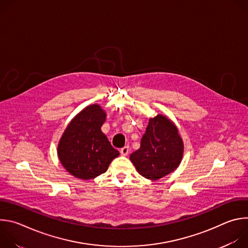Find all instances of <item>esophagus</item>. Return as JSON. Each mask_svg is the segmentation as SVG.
<instances>
[{
    "mask_svg": "<svg viewBox=\"0 0 248 248\" xmlns=\"http://www.w3.org/2000/svg\"><path fill=\"white\" fill-rule=\"evenodd\" d=\"M129 153V147L128 146H124L121 149V154L124 156H126Z\"/></svg>",
    "mask_w": 248,
    "mask_h": 248,
    "instance_id": "34e87169",
    "label": "esophagus"
}]
</instances>
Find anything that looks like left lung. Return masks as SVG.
<instances>
[{
    "label": "left lung",
    "mask_w": 248,
    "mask_h": 248,
    "mask_svg": "<svg viewBox=\"0 0 248 248\" xmlns=\"http://www.w3.org/2000/svg\"><path fill=\"white\" fill-rule=\"evenodd\" d=\"M183 154L184 143L178 128L168 118L158 115L149 120L140 148L129 159L141 175L156 181L178 168Z\"/></svg>",
    "instance_id": "obj_1"
}]
</instances>
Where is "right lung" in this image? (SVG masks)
Segmentation results:
<instances>
[{"label":"right lung","instance_id":"right-lung-1","mask_svg":"<svg viewBox=\"0 0 248 248\" xmlns=\"http://www.w3.org/2000/svg\"><path fill=\"white\" fill-rule=\"evenodd\" d=\"M105 119L106 114L99 105L88 106L69 123L60 140L59 159L76 178H96L120 155L101 131Z\"/></svg>","mask_w":248,"mask_h":248}]
</instances>
